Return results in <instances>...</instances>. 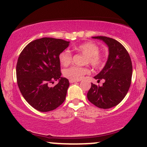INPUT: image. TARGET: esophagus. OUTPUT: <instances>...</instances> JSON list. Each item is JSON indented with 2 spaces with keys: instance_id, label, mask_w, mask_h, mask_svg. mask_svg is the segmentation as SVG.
Returning a JSON list of instances; mask_svg holds the SVG:
<instances>
[{
  "instance_id": "obj_1",
  "label": "esophagus",
  "mask_w": 147,
  "mask_h": 147,
  "mask_svg": "<svg viewBox=\"0 0 147 147\" xmlns=\"http://www.w3.org/2000/svg\"><path fill=\"white\" fill-rule=\"evenodd\" d=\"M79 81H76V80H71V79H70L69 80V82H70V84H72V83H75V82H78Z\"/></svg>"
}]
</instances>
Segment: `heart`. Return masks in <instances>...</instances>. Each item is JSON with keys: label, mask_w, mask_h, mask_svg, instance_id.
<instances>
[{"label": "heart", "mask_w": 147, "mask_h": 147, "mask_svg": "<svg viewBox=\"0 0 147 147\" xmlns=\"http://www.w3.org/2000/svg\"><path fill=\"white\" fill-rule=\"evenodd\" d=\"M75 50L85 55L84 64L88 63L93 68H99L102 67L105 63L104 55L99 54V48L92 42H86L75 47ZM60 63L63 66H68L72 60V54L68 50H64L59 55ZM89 72V69L86 67L72 66L63 71V75L71 80H79L84 75Z\"/></svg>", "instance_id": "obj_1"}]
</instances>
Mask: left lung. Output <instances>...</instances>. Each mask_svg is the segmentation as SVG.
<instances>
[{"label":"left lung","mask_w":147,"mask_h":147,"mask_svg":"<svg viewBox=\"0 0 147 147\" xmlns=\"http://www.w3.org/2000/svg\"><path fill=\"white\" fill-rule=\"evenodd\" d=\"M92 38L101 40L107 45L109 57L102 70L94 77L97 82L104 79L105 82L102 86L91 84L87 97L97 107L110 109L119 104L127 94L132 77V62L128 52L119 42L106 36Z\"/></svg>","instance_id":"left-lung-1"}]
</instances>
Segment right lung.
<instances>
[{
  "mask_svg": "<svg viewBox=\"0 0 147 147\" xmlns=\"http://www.w3.org/2000/svg\"><path fill=\"white\" fill-rule=\"evenodd\" d=\"M70 41L41 38L30 42L20 54L16 64L17 84L30 105L41 112H48L65 101L69 81L61 77L59 55ZM59 81L54 87L48 84Z\"/></svg>",
  "mask_w": 147,
  "mask_h": 147,
  "instance_id": "1",
  "label": "right lung"
}]
</instances>
